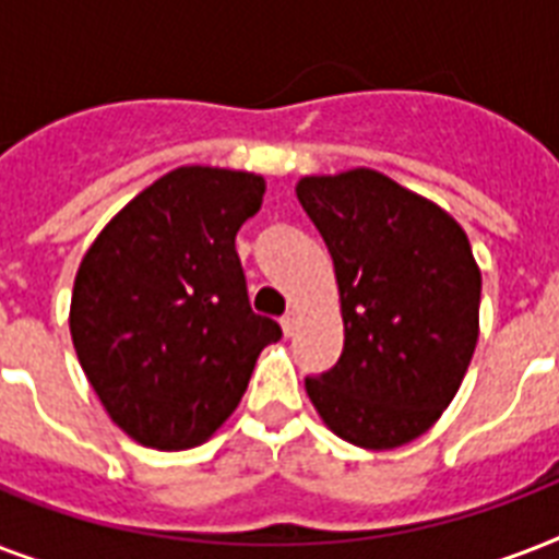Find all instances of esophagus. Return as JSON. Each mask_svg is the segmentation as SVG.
I'll return each mask as SVG.
<instances>
[{
	"instance_id": "obj_1",
	"label": "esophagus",
	"mask_w": 559,
	"mask_h": 559,
	"mask_svg": "<svg viewBox=\"0 0 559 559\" xmlns=\"http://www.w3.org/2000/svg\"><path fill=\"white\" fill-rule=\"evenodd\" d=\"M281 328H284V336H293L298 331V313L296 310H289L284 319H281Z\"/></svg>"
}]
</instances>
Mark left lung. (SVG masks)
Here are the masks:
<instances>
[{
  "label": "left lung",
  "instance_id": "8db88e82",
  "mask_svg": "<svg viewBox=\"0 0 559 559\" xmlns=\"http://www.w3.org/2000/svg\"><path fill=\"white\" fill-rule=\"evenodd\" d=\"M340 284V362L305 389L342 441L394 450L443 415L478 342L481 272L464 228L380 170L301 177Z\"/></svg>",
  "mask_w": 559,
  "mask_h": 559
}]
</instances>
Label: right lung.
Here are the masks:
<instances>
[{"instance_id": "obj_1", "label": "right lung", "mask_w": 559, "mask_h": 559, "mask_svg": "<svg viewBox=\"0 0 559 559\" xmlns=\"http://www.w3.org/2000/svg\"><path fill=\"white\" fill-rule=\"evenodd\" d=\"M258 174L186 165L127 202L74 275L69 331L112 424L153 450L209 441L243 397L278 322L252 313L235 237Z\"/></svg>"}]
</instances>
